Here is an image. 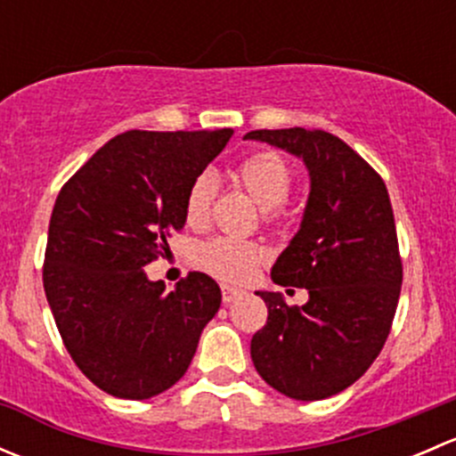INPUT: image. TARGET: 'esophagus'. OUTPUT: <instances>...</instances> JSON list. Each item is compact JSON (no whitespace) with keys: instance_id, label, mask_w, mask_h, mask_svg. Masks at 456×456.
Wrapping results in <instances>:
<instances>
[{"instance_id":"1","label":"esophagus","mask_w":456,"mask_h":456,"mask_svg":"<svg viewBox=\"0 0 456 456\" xmlns=\"http://www.w3.org/2000/svg\"><path fill=\"white\" fill-rule=\"evenodd\" d=\"M240 296H242L240 289L223 287V302H224V305H232V302H236Z\"/></svg>"}]
</instances>
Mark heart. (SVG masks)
Segmentation results:
<instances>
[{
  "label": "heart",
  "instance_id": "obj_1",
  "mask_svg": "<svg viewBox=\"0 0 456 456\" xmlns=\"http://www.w3.org/2000/svg\"><path fill=\"white\" fill-rule=\"evenodd\" d=\"M233 181L265 211L266 220H275L296 183L291 163L280 151L262 150L245 156L233 167ZM216 199V181L202 172L190 183L185 194V220L190 227H205ZM265 260V249L251 240L233 236H218L207 240L196 251V262L207 273L224 282H242L251 278L257 265Z\"/></svg>",
  "mask_w": 456,
  "mask_h": 456
}]
</instances>
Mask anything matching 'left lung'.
I'll return each mask as SVG.
<instances>
[{"mask_svg":"<svg viewBox=\"0 0 456 456\" xmlns=\"http://www.w3.org/2000/svg\"><path fill=\"white\" fill-rule=\"evenodd\" d=\"M256 139L300 156L311 194L300 232L271 269L280 287L309 291L305 306L260 291L269 315L251 338L262 379L300 402L355 384L388 339L402 291L393 205L379 174L324 130H254Z\"/></svg>","mask_w":456,"mask_h":456,"instance_id":"left-lung-1","label":"left lung"}]
</instances>
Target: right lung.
<instances>
[{
	"label": "right lung",
	"instance_id": "add662e5",
	"mask_svg": "<svg viewBox=\"0 0 456 456\" xmlns=\"http://www.w3.org/2000/svg\"><path fill=\"white\" fill-rule=\"evenodd\" d=\"M232 134L123 132L54 200L44 291L70 357L108 395L150 399L172 388L218 314L220 287L207 273L190 271L165 291L142 266L181 232L187 187Z\"/></svg>",
	"mask_w": 456,
	"mask_h": 456
}]
</instances>
